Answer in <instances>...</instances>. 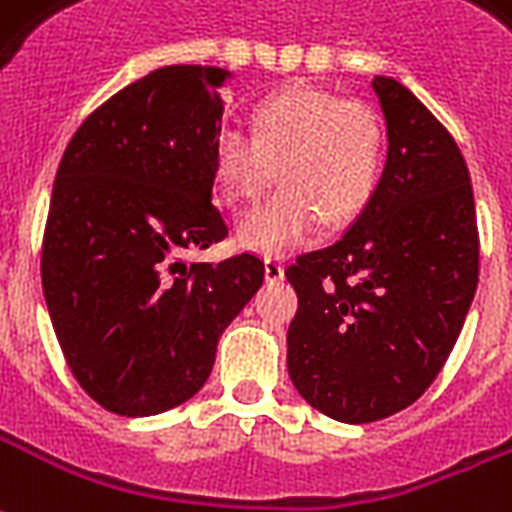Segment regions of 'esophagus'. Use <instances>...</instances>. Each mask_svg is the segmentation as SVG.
<instances>
[{
    "label": "esophagus",
    "instance_id": "34e87169",
    "mask_svg": "<svg viewBox=\"0 0 512 512\" xmlns=\"http://www.w3.org/2000/svg\"><path fill=\"white\" fill-rule=\"evenodd\" d=\"M263 266H266L268 282H279V279L285 276V263H282L279 257H266V260H263Z\"/></svg>",
    "mask_w": 512,
    "mask_h": 512
}]
</instances>
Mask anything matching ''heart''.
Wrapping results in <instances>:
<instances>
[{"label":"heart","mask_w":512,"mask_h":512,"mask_svg":"<svg viewBox=\"0 0 512 512\" xmlns=\"http://www.w3.org/2000/svg\"><path fill=\"white\" fill-rule=\"evenodd\" d=\"M385 168V124L366 102L293 86L257 105L249 135L219 132L211 170L230 206L257 200L274 176L282 189L238 222V241L285 255L320 230L344 227L372 203Z\"/></svg>","instance_id":"1"}]
</instances>
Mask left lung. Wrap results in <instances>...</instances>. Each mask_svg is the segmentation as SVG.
Segmentation results:
<instances>
[{
    "instance_id": "8db88e82",
    "label": "left lung",
    "mask_w": 512,
    "mask_h": 512,
    "mask_svg": "<svg viewBox=\"0 0 512 512\" xmlns=\"http://www.w3.org/2000/svg\"><path fill=\"white\" fill-rule=\"evenodd\" d=\"M388 160L372 203L336 244L295 257L290 380L342 423L391 418L448 361L475 298L480 238L467 162L437 116L374 78Z\"/></svg>"
}]
</instances>
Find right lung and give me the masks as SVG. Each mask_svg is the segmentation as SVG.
Here are the masks:
<instances>
[{
  "label": "right lung",
  "mask_w": 512,
  "mask_h": 512,
  "mask_svg": "<svg viewBox=\"0 0 512 512\" xmlns=\"http://www.w3.org/2000/svg\"><path fill=\"white\" fill-rule=\"evenodd\" d=\"M230 73L160 67L86 116L67 143L43 236V293L83 391L124 418L203 388L217 342L260 290L257 255L184 263L227 236L211 151Z\"/></svg>",
  "instance_id": "1"
}]
</instances>
